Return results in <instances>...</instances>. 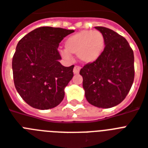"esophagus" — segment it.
<instances>
[{
  "label": "esophagus",
  "mask_w": 148,
  "mask_h": 148,
  "mask_svg": "<svg viewBox=\"0 0 148 148\" xmlns=\"http://www.w3.org/2000/svg\"><path fill=\"white\" fill-rule=\"evenodd\" d=\"M80 70H81V67L77 66V65H75L74 67V70H73V71H74V74H77L80 71Z\"/></svg>",
  "instance_id": "34e87169"
}]
</instances>
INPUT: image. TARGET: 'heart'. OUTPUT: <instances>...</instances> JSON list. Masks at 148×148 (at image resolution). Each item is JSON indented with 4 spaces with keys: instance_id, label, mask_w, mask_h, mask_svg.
Wrapping results in <instances>:
<instances>
[{
    "instance_id": "heart-1",
    "label": "heart",
    "mask_w": 148,
    "mask_h": 148,
    "mask_svg": "<svg viewBox=\"0 0 148 148\" xmlns=\"http://www.w3.org/2000/svg\"><path fill=\"white\" fill-rule=\"evenodd\" d=\"M103 35L97 31H80L70 36L65 40L64 46L67 51H63L62 56L69 59L70 53H77L81 62L90 64L95 62L101 56L104 47Z\"/></svg>"
}]
</instances>
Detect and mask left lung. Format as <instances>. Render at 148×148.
Listing matches in <instances>:
<instances>
[{"instance_id": "8db88e82", "label": "left lung", "mask_w": 148, "mask_h": 148, "mask_svg": "<svg viewBox=\"0 0 148 148\" xmlns=\"http://www.w3.org/2000/svg\"><path fill=\"white\" fill-rule=\"evenodd\" d=\"M104 38V49L95 62L81 69L87 101L109 108L124 101L134 79V57L127 40L104 27H95Z\"/></svg>"}]
</instances>
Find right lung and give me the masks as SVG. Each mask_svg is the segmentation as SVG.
<instances>
[{
  "instance_id": "1",
  "label": "right lung",
  "mask_w": 148,
  "mask_h": 148,
  "mask_svg": "<svg viewBox=\"0 0 148 148\" xmlns=\"http://www.w3.org/2000/svg\"><path fill=\"white\" fill-rule=\"evenodd\" d=\"M74 30L40 27L21 38L12 60L16 90L32 108L47 110L64 97V88L74 76V65L63 66L59 43Z\"/></svg>"
}]
</instances>
